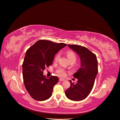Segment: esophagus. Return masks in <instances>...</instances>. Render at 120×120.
I'll return each instance as SVG.
<instances>
[{
    "mask_svg": "<svg viewBox=\"0 0 120 120\" xmlns=\"http://www.w3.org/2000/svg\"><path fill=\"white\" fill-rule=\"evenodd\" d=\"M65 80L64 79H62V78H60L59 79V81H64Z\"/></svg>",
    "mask_w": 120,
    "mask_h": 120,
    "instance_id": "esophagus-1",
    "label": "esophagus"
}]
</instances>
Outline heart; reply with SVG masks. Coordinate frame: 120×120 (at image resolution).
<instances>
[{"label": "heart", "instance_id": "heart-1", "mask_svg": "<svg viewBox=\"0 0 120 120\" xmlns=\"http://www.w3.org/2000/svg\"><path fill=\"white\" fill-rule=\"evenodd\" d=\"M67 56L68 57V58L69 59V60H70V61H72V60H74L75 61L76 60V55L73 52H71V51L68 52L67 53ZM59 57H60V54H58L55 57V62H57L58 61V60L59 59ZM57 72L59 74V75H60L61 76H64L65 75V71L63 68L59 69L58 70Z\"/></svg>", "mask_w": 120, "mask_h": 120}]
</instances>
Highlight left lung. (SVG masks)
Wrapping results in <instances>:
<instances>
[{
	"label": "left lung",
	"instance_id": "obj_1",
	"mask_svg": "<svg viewBox=\"0 0 120 120\" xmlns=\"http://www.w3.org/2000/svg\"><path fill=\"white\" fill-rule=\"evenodd\" d=\"M68 47L79 56L81 67L73 76L78 81L74 84L69 80L70 87L65 91L67 97L72 101H79L89 95L94 86L98 74V61L96 56L88 49L77 45H68Z\"/></svg>",
	"mask_w": 120,
	"mask_h": 120
}]
</instances>
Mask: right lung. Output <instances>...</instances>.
<instances>
[{
  "label": "right lung",
  "instance_id": "right-lung-1",
  "mask_svg": "<svg viewBox=\"0 0 120 120\" xmlns=\"http://www.w3.org/2000/svg\"><path fill=\"white\" fill-rule=\"evenodd\" d=\"M66 46L63 43L40 40L27 50L22 64L23 79L27 91L34 99L44 101L52 96L59 78L52 76L48 78L43 71L52 64L55 55Z\"/></svg>",
  "mask_w": 120,
  "mask_h": 120
}]
</instances>
